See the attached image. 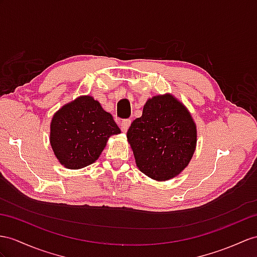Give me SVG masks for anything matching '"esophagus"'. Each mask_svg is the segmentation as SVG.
<instances>
[{"label":"esophagus","mask_w":257,"mask_h":257,"mask_svg":"<svg viewBox=\"0 0 257 257\" xmlns=\"http://www.w3.org/2000/svg\"><path fill=\"white\" fill-rule=\"evenodd\" d=\"M130 125H131V120H130V118H125V120H123L122 123H121L122 132H127Z\"/></svg>","instance_id":"obj_1"}]
</instances>
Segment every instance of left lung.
Here are the masks:
<instances>
[{
    "mask_svg": "<svg viewBox=\"0 0 257 257\" xmlns=\"http://www.w3.org/2000/svg\"><path fill=\"white\" fill-rule=\"evenodd\" d=\"M126 135L137 167L157 181L178 176L189 165L196 146L195 123L171 95L149 99Z\"/></svg>",
    "mask_w": 257,
    "mask_h": 257,
    "instance_id": "1",
    "label": "left lung"
}]
</instances>
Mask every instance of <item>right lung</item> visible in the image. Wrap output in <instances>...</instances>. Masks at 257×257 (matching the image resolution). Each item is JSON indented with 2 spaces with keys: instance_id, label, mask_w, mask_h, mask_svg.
<instances>
[{
  "instance_id": "obj_1",
  "label": "right lung",
  "mask_w": 257,
  "mask_h": 257,
  "mask_svg": "<svg viewBox=\"0 0 257 257\" xmlns=\"http://www.w3.org/2000/svg\"><path fill=\"white\" fill-rule=\"evenodd\" d=\"M121 133L113 117L92 97H79L60 109L51 122L50 143L56 158L68 169L95 162L110 136Z\"/></svg>"
}]
</instances>
